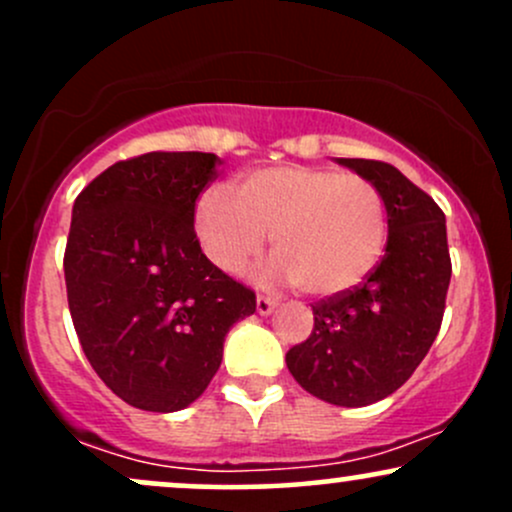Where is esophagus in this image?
I'll return each instance as SVG.
<instances>
[{
  "instance_id": "obj_1",
  "label": "esophagus",
  "mask_w": 512,
  "mask_h": 512,
  "mask_svg": "<svg viewBox=\"0 0 512 512\" xmlns=\"http://www.w3.org/2000/svg\"><path fill=\"white\" fill-rule=\"evenodd\" d=\"M274 308H276L274 298H269V296H257V313H260V315H269Z\"/></svg>"
}]
</instances>
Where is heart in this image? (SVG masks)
I'll return each mask as SVG.
<instances>
[{
  "instance_id": "heart-1",
  "label": "heart",
  "mask_w": 512,
  "mask_h": 512,
  "mask_svg": "<svg viewBox=\"0 0 512 512\" xmlns=\"http://www.w3.org/2000/svg\"><path fill=\"white\" fill-rule=\"evenodd\" d=\"M195 228L221 272L243 274L272 236L269 279L298 284L310 296L354 289L385 250L387 214L373 182L317 166H276L250 173L238 197L209 187Z\"/></svg>"
}]
</instances>
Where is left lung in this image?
<instances>
[{"instance_id": "obj_1", "label": "left lung", "mask_w": 512, "mask_h": 512, "mask_svg": "<svg viewBox=\"0 0 512 512\" xmlns=\"http://www.w3.org/2000/svg\"><path fill=\"white\" fill-rule=\"evenodd\" d=\"M373 182L387 211V245L363 284L313 303L315 327L286 354L305 392L366 407L399 390L438 337L450 286L445 214L395 166L337 158Z\"/></svg>"}]
</instances>
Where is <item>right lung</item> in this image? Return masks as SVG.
<instances>
[{
  "label": "right lung",
  "instance_id": "obj_1",
  "mask_svg": "<svg viewBox=\"0 0 512 512\" xmlns=\"http://www.w3.org/2000/svg\"><path fill=\"white\" fill-rule=\"evenodd\" d=\"M216 166L202 151H151L103 170L74 202L64 250L74 330L98 378L137 409L195 402L228 330L255 313V293L211 264L195 233Z\"/></svg>",
  "mask_w": 512,
  "mask_h": 512
}]
</instances>
